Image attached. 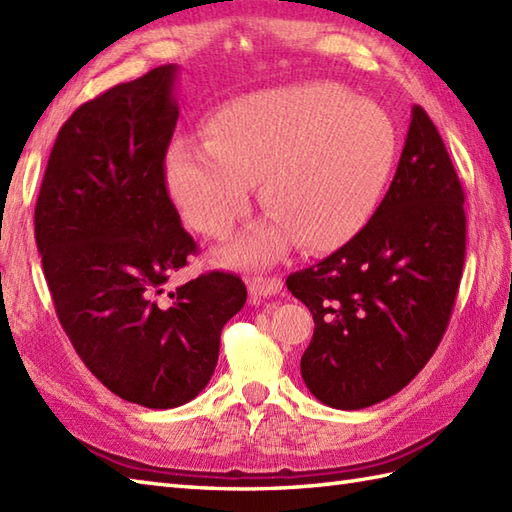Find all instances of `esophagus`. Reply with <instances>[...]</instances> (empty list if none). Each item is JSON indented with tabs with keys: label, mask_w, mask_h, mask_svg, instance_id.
Instances as JSON below:
<instances>
[{
	"label": "esophagus",
	"mask_w": 512,
	"mask_h": 512,
	"mask_svg": "<svg viewBox=\"0 0 512 512\" xmlns=\"http://www.w3.org/2000/svg\"><path fill=\"white\" fill-rule=\"evenodd\" d=\"M281 288H284V284H281V279H277V277H253V279H248V295H250V301H253V303L262 301L264 297L277 295V292H281Z\"/></svg>",
	"instance_id": "esophagus-1"
}]
</instances>
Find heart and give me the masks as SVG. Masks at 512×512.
Here are the masks:
<instances>
[{
	"label": "heart",
	"mask_w": 512,
	"mask_h": 512,
	"mask_svg": "<svg viewBox=\"0 0 512 512\" xmlns=\"http://www.w3.org/2000/svg\"><path fill=\"white\" fill-rule=\"evenodd\" d=\"M396 132L374 103L314 81L246 94L224 105L209 138L173 140L165 178L195 231L222 239L262 180L270 213L222 250V264L262 268L297 242L325 250L361 231L383 198Z\"/></svg>",
	"instance_id": "heart-1"
}]
</instances>
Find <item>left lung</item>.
<instances>
[{"label":"left lung","instance_id":"8db88e82","mask_svg":"<svg viewBox=\"0 0 512 512\" xmlns=\"http://www.w3.org/2000/svg\"><path fill=\"white\" fill-rule=\"evenodd\" d=\"M466 253L464 191L436 125L416 105L396 176L361 231L286 279L312 312L301 376L334 409L409 385L447 330Z\"/></svg>","mask_w":512,"mask_h":512}]
</instances>
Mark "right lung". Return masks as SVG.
<instances>
[{
  "label": "right lung",
  "mask_w": 512,
  "mask_h": 512,
  "mask_svg": "<svg viewBox=\"0 0 512 512\" xmlns=\"http://www.w3.org/2000/svg\"><path fill=\"white\" fill-rule=\"evenodd\" d=\"M178 65L83 103L59 129L35 206L54 310L76 354L127 402L171 409L209 383L224 323L246 303L231 273L165 284L198 253L173 206L165 156Z\"/></svg>",
  "instance_id": "add662e5"
}]
</instances>
